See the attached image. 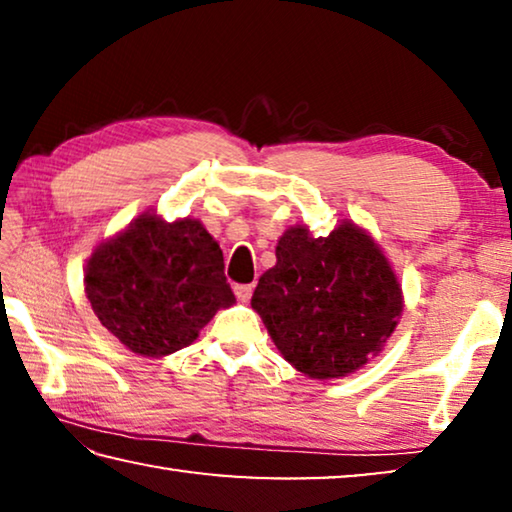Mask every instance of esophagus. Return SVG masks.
I'll list each match as a JSON object with an SVG mask.
<instances>
[{"label": "esophagus", "instance_id": "obj_1", "mask_svg": "<svg viewBox=\"0 0 512 512\" xmlns=\"http://www.w3.org/2000/svg\"><path fill=\"white\" fill-rule=\"evenodd\" d=\"M235 293L241 302H248L250 296H253V284H237Z\"/></svg>", "mask_w": 512, "mask_h": 512}]
</instances>
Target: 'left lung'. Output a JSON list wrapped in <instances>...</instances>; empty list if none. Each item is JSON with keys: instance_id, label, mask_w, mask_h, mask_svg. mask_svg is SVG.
Returning a JSON list of instances; mask_svg holds the SVG:
<instances>
[{"instance_id": "obj_1", "label": "left lung", "mask_w": 512, "mask_h": 512, "mask_svg": "<svg viewBox=\"0 0 512 512\" xmlns=\"http://www.w3.org/2000/svg\"><path fill=\"white\" fill-rule=\"evenodd\" d=\"M250 305L275 348L311 379H341L384 350L404 309L402 284L368 230L350 219L327 237L291 225Z\"/></svg>"}]
</instances>
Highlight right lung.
<instances>
[{
  "label": "right lung",
  "mask_w": 512,
  "mask_h": 512,
  "mask_svg": "<svg viewBox=\"0 0 512 512\" xmlns=\"http://www.w3.org/2000/svg\"><path fill=\"white\" fill-rule=\"evenodd\" d=\"M83 284L101 325L146 359L192 345L216 311L235 305L221 248L192 216L140 214L92 250Z\"/></svg>",
  "instance_id": "add662e5"
}]
</instances>
